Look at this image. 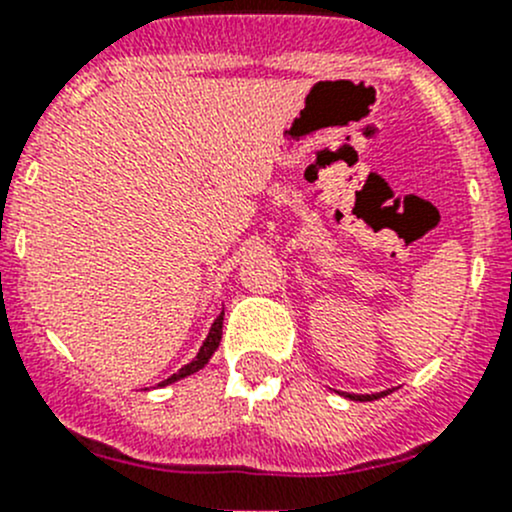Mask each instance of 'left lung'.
<instances>
[{
  "mask_svg": "<svg viewBox=\"0 0 512 512\" xmlns=\"http://www.w3.org/2000/svg\"><path fill=\"white\" fill-rule=\"evenodd\" d=\"M349 396V399L354 401H374V399H381V396H386V391H381V394H366V396H359V394H344Z\"/></svg>",
  "mask_w": 512,
  "mask_h": 512,
  "instance_id": "8db88e82",
  "label": "left lung"
}]
</instances>
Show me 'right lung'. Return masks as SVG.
Masks as SVG:
<instances>
[{
    "instance_id": "right-lung-1",
    "label": "right lung",
    "mask_w": 512,
    "mask_h": 512,
    "mask_svg": "<svg viewBox=\"0 0 512 512\" xmlns=\"http://www.w3.org/2000/svg\"><path fill=\"white\" fill-rule=\"evenodd\" d=\"M223 314H225V312H223ZM223 314H220V317L215 319V322H213V327H210V334H208V339H205V342H203V347H200L198 356H195V359L190 361V364H185L183 369L178 371V374H173V376H168V379H165V381H160L158 386H168V384H173V381H178V379H185V376L195 374V371H198V369H203V366L208 364V359H210V356L215 354V349L220 347V339H223Z\"/></svg>"
}]
</instances>
